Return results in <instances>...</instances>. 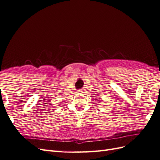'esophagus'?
<instances>
[{
	"instance_id": "34e87169",
	"label": "esophagus",
	"mask_w": 160,
	"mask_h": 160,
	"mask_svg": "<svg viewBox=\"0 0 160 160\" xmlns=\"http://www.w3.org/2000/svg\"><path fill=\"white\" fill-rule=\"evenodd\" d=\"M82 92V89H79V90H78V92H80V93H81Z\"/></svg>"
}]
</instances>
